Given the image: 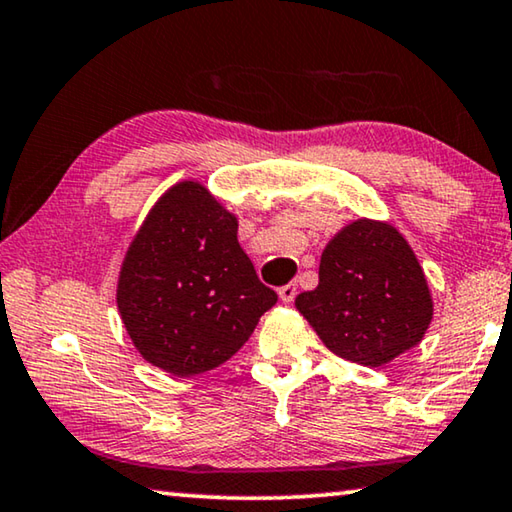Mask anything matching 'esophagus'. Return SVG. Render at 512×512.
<instances>
[{"mask_svg":"<svg viewBox=\"0 0 512 512\" xmlns=\"http://www.w3.org/2000/svg\"><path fill=\"white\" fill-rule=\"evenodd\" d=\"M295 295H297V286H295V283H286V286H281V288H279V297H281V302L290 304V302L295 300Z\"/></svg>","mask_w":512,"mask_h":512,"instance_id":"obj_1","label":"esophagus"}]
</instances>
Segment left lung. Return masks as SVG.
<instances>
[{
    "label": "left lung",
    "instance_id": "8db88e82",
    "mask_svg": "<svg viewBox=\"0 0 512 512\" xmlns=\"http://www.w3.org/2000/svg\"><path fill=\"white\" fill-rule=\"evenodd\" d=\"M295 306L336 357L368 368L419 345L435 311L410 242L396 226L368 217L327 242L318 286L297 295Z\"/></svg>",
    "mask_w": 512,
    "mask_h": 512
}]
</instances>
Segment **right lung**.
I'll list each match as a JSON object with an SVG mask.
<instances>
[{
  "instance_id": "obj_1",
  "label": "right lung",
  "mask_w": 512,
  "mask_h": 512,
  "mask_svg": "<svg viewBox=\"0 0 512 512\" xmlns=\"http://www.w3.org/2000/svg\"><path fill=\"white\" fill-rule=\"evenodd\" d=\"M274 304L277 293L240 247L238 217L199 180H180L155 201L116 283L132 345L176 377L229 361Z\"/></svg>"
}]
</instances>
